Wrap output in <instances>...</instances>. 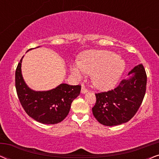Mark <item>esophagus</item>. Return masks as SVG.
Returning a JSON list of instances; mask_svg holds the SVG:
<instances>
[{
    "label": "esophagus",
    "mask_w": 159,
    "mask_h": 159,
    "mask_svg": "<svg viewBox=\"0 0 159 159\" xmlns=\"http://www.w3.org/2000/svg\"><path fill=\"white\" fill-rule=\"evenodd\" d=\"M88 92V89H86L85 88H84V86L82 85V88H81V93H82V94H84V93H86Z\"/></svg>",
    "instance_id": "obj_1"
}]
</instances>
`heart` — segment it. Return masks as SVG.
<instances>
[{"label":"heart","mask_w":159,"mask_h":159,"mask_svg":"<svg viewBox=\"0 0 159 159\" xmlns=\"http://www.w3.org/2000/svg\"><path fill=\"white\" fill-rule=\"evenodd\" d=\"M125 69V61L109 51H90L82 56L80 61L73 63L70 71L77 79L85 74L91 75L93 84L100 90L114 88Z\"/></svg>","instance_id":"b5f03b06"}]
</instances>
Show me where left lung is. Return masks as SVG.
I'll list each match as a JSON object with an SVG mask.
<instances>
[{"label": "left lung", "instance_id": "obj_1", "mask_svg": "<svg viewBox=\"0 0 159 159\" xmlns=\"http://www.w3.org/2000/svg\"><path fill=\"white\" fill-rule=\"evenodd\" d=\"M147 76L142 64L137 65L114 90L98 93L92 108L98 121L105 126L127 122L134 116L144 98Z\"/></svg>", "mask_w": 159, "mask_h": 159}]
</instances>
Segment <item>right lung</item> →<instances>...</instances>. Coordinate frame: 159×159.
Wrapping results in <instances>:
<instances>
[{
    "mask_svg": "<svg viewBox=\"0 0 159 159\" xmlns=\"http://www.w3.org/2000/svg\"><path fill=\"white\" fill-rule=\"evenodd\" d=\"M23 58L15 73L17 95L23 108L31 118L40 123L54 125L61 122L68 115L71 104L80 95L81 87L61 83L49 90H32L25 82L21 73Z\"/></svg>",
    "mask_w": 159,
    "mask_h": 159,
    "instance_id": "add662e5",
    "label": "right lung"
}]
</instances>
